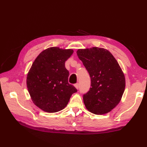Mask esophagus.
<instances>
[{"mask_svg": "<svg viewBox=\"0 0 147 147\" xmlns=\"http://www.w3.org/2000/svg\"><path fill=\"white\" fill-rule=\"evenodd\" d=\"M74 87H75L76 89H78L79 88V84L78 83H76L75 85H74Z\"/></svg>", "mask_w": 147, "mask_h": 147, "instance_id": "esophagus-1", "label": "esophagus"}]
</instances>
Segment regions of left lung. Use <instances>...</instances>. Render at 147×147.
Instances as JSON below:
<instances>
[{
	"mask_svg": "<svg viewBox=\"0 0 147 147\" xmlns=\"http://www.w3.org/2000/svg\"><path fill=\"white\" fill-rule=\"evenodd\" d=\"M82 61L91 78V88L83 95L87 110L102 115L111 112L119 104L124 92L125 77L116 59L108 50L92 47L78 49Z\"/></svg>",
	"mask_w": 147,
	"mask_h": 147,
	"instance_id": "left-lung-1",
	"label": "left lung"
}]
</instances>
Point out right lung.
Instances as JSON below:
<instances>
[{"instance_id": "obj_1", "label": "right lung", "mask_w": 147, "mask_h": 147, "mask_svg": "<svg viewBox=\"0 0 147 147\" xmlns=\"http://www.w3.org/2000/svg\"><path fill=\"white\" fill-rule=\"evenodd\" d=\"M73 52V49L49 47L37 56L30 69L28 90L33 104L42 111L54 113L62 110L77 92L68 83L69 74L65 67V62Z\"/></svg>"}]
</instances>
